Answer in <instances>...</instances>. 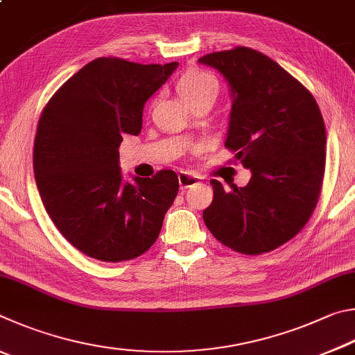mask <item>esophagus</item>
Returning a JSON list of instances; mask_svg holds the SVG:
<instances>
[{
	"mask_svg": "<svg viewBox=\"0 0 355 355\" xmlns=\"http://www.w3.org/2000/svg\"><path fill=\"white\" fill-rule=\"evenodd\" d=\"M178 179H179V185H181L182 190L189 189V187H193V185H196V184H200V178L195 176V174L189 173V171L179 173Z\"/></svg>",
	"mask_w": 355,
	"mask_h": 355,
	"instance_id": "obj_1",
	"label": "esophagus"
}]
</instances>
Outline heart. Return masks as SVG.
Here are the masks:
<instances>
[{
	"label": "heart",
	"instance_id": "1",
	"mask_svg": "<svg viewBox=\"0 0 355 355\" xmlns=\"http://www.w3.org/2000/svg\"><path fill=\"white\" fill-rule=\"evenodd\" d=\"M218 89L216 80L209 73L201 70H189L185 71L176 83V90L179 96L184 99V103H193L202 95L209 92H215Z\"/></svg>",
	"mask_w": 355,
	"mask_h": 355
}]
</instances>
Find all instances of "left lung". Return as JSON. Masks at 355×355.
<instances>
[{
    "instance_id": "8db88e82",
    "label": "left lung",
    "mask_w": 355,
    "mask_h": 355,
    "mask_svg": "<svg viewBox=\"0 0 355 355\" xmlns=\"http://www.w3.org/2000/svg\"><path fill=\"white\" fill-rule=\"evenodd\" d=\"M218 70L232 98L225 146L251 170L231 191L212 179L214 201L202 218L231 250L259 256L306 226L318 202L326 165V128L300 80L256 49L237 46L201 58Z\"/></svg>"
}]
</instances>
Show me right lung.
Returning a JSON list of instances; mask_svg holds the SVG:
<instances>
[{
    "mask_svg": "<svg viewBox=\"0 0 355 355\" xmlns=\"http://www.w3.org/2000/svg\"><path fill=\"white\" fill-rule=\"evenodd\" d=\"M178 65L95 59L42 112L34 141L37 189L59 232L85 256L130 260L159 237L178 195V174L162 170L124 181L118 148L124 134H140L145 103Z\"/></svg>",
    "mask_w": 355,
    "mask_h": 355,
    "instance_id": "obj_1",
    "label": "right lung"
}]
</instances>
